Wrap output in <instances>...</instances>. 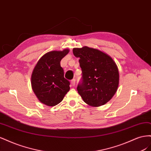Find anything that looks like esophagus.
Instances as JSON below:
<instances>
[{"label": "esophagus", "instance_id": "34e87169", "mask_svg": "<svg viewBox=\"0 0 151 151\" xmlns=\"http://www.w3.org/2000/svg\"><path fill=\"white\" fill-rule=\"evenodd\" d=\"M70 83H71L72 86H75V84H76V79H72V80H71V81H70Z\"/></svg>", "mask_w": 151, "mask_h": 151}]
</instances>
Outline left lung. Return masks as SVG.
Returning <instances> with one entry per match:
<instances>
[{
  "label": "left lung",
  "mask_w": 151,
  "mask_h": 151,
  "mask_svg": "<svg viewBox=\"0 0 151 151\" xmlns=\"http://www.w3.org/2000/svg\"><path fill=\"white\" fill-rule=\"evenodd\" d=\"M79 58L81 80L77 90L83 101L91 106H100L110 100L116 92L119 73L113 59L97 49L83 47L73 49Z\"/></svg>",
  "instance_id": "left-lung-1"
}]
</instances>
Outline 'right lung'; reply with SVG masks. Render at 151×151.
I'll return each instance as SVG.
<instances>
[{"mask_svg": "<svg viewBox=\"0 0 151 151\" xmlns=\"http://www.w3.org/2000/svg\"><path fill=\"white\" fill-rule=\"evenodd\" d=\"M69 52L52 51L41 58L33 71L31 86L42 103L53 106L60 103L70 89V82L64 78L60 61Z\"/></svg>", "mask_w": 151, "mask_h": 151, "instance_id": "obj_1", "label": "right lung"}]
</instances>
